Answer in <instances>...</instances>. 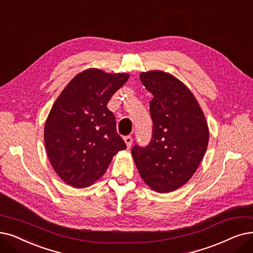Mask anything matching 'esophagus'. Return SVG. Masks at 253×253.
I'll return each instance as SVG.
<instances>
[{
  "instance_id": "obj_1",
  "label": "esophagus",
  "mask_w": 253,
  "mask_h": 253,
  "mask_svg": "<svg viewBox=\"0 0 253 253\" xmlns=\"http://www.w3.org/2000/svg\"><path fill=\"white\" fill-rule=\"evenodd\" d=\"M125 142H126V146H127V148H129L130 146H132V143H133V138L130 137V136H126V137H125Z\"/></svg>"
}]
</instances>
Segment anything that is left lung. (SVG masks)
Listing matches in <instances>:
<instances>
[{
	"instance_id": "left-lung-1",
	"label": "left lung",
	"mask_w": 253,
	"mask_h": 253,
	"mask_svg": "<svg viewBox=\"0 0 253 253\" xmlns=\"http://www.w3.org/2000/svg\"><path fill=\"white\" fill-rule=\"evenodd\" d=\"M154 95L149 103L153 136L147 146L134 145L132 156L145 184L159 193L184 186L197 170L208 148L205 114L190 89L162 70L141 73Z\"/></svg>"
}]
</instances>
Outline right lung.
Listing matches in <instances>:
<instances>
[{"instance_id":"1","label":"right lung","mask_w":253,"mask_h":253,"mask_svg":"<svg viewBox=\"0 0 253 253\" xmlns=\"http://www.w3.org/2000/svg\"><path fill=\"white\" fill-rule=\"evenodd\" d=\"M128 78V74L86 69L70 81L50 109L44 126L45 148L56 173L67 185H92L118 151L126 148L107 105Z\"/></svg>"}]
</instances>
